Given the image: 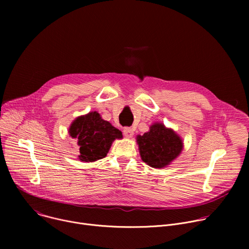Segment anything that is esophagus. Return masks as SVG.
Listing matches in <instances>:
<instances>
[{
    "label": "esophagus",
    "mask_w": 249,
    "mask_h": 249,
    "mask_svg": "<svg viewBox=\"0 0 249 249\" xmlns=\"http://www.w3.org/2000/svg\"><path fill=\"white\" fill-rule=\"evenodd\" d=\"M123 134H124V136L126 138H131L134 135V130L132 128H130V127H126L123 130Z\"/></svg>",
    "instance_id": "obj_1"
}]
</instances>
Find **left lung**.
<instances>
[{
    "mask_svg": "<svg viewBox=\"0 0 249 249\" xmlns=\"http://www.w3.org/2000/svg\"><path fill=\"white\" fill-rule=\"evenodd\" d=\"M137 144L142 160L155 168L170 164L183 149L181 138L172 129L158 122L144 135L137 136Z\"/></svg>",
    "mask_w": 249,
    "mask_h": 249,
    "instance_id": "1",
    "label": "left lung"
}]
</instances>
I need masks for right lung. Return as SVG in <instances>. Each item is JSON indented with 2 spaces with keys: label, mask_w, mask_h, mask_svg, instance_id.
Returning a JSON list of instances; mask_svg holds the SVG:
<instances>
[{
  "label": "right lung",
  "mask_w": 249,
  "mask_h": 249,
  "mask_svg": "<svg viewBox=\"0 0 249 249\" xmlns=\"http://www.w3.org/2000/svg\"><path fill=\"white\" fill-rule=\"evenodd\" d=\"M70 136L80 147L79 160L92 162L106 157L115 139H122V133L96 111L76 118L69 128Z\"/></svg>",
  "instance_id": "add662e5"
}]
</instances>
